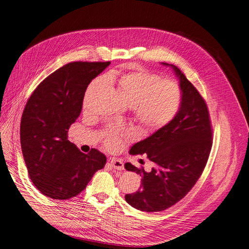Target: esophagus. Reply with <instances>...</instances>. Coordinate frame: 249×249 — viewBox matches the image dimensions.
Instances as JSON below:
<instances>
[{
    "label": "esophagus",
    "instance_id": "34e87169",
    "mask_svg": "<svg viewBox=\"0 0 249 249\" xmlns=\"http://www.w3.org/2000/svg\"><path fill=\"white\" fill-rule=\"evenodd\" d=\"M110 165L113 166L115 170H118V171H122L124 170V163L121 161V160H118V159H111L109 161Z\"/></svg>",
    "mask_w": 249,
    "mask_h": 249
}]
</instances>
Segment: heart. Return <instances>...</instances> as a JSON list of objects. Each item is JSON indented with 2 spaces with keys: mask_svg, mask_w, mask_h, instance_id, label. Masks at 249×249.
<instances>
[{
  "mask_svg": "<svg viewBox=\"0 0 249 249\" xmlns=\"http://www.w3.org/2000/svg\"><path fill=\"white\" fill-rule=\"evenodd\" d=\"M107 81L116 88L118 93L131 107L133 116L143 129L153 131L170 123L178 113L181 104L180 87L170 79H161L158 74L142 67H132L129 71L111 72ZM102 78H95L86 89L84 107H90L94 96L104 87ZM130 133L126 130L109 129L106 145L116 149L121 138Z\"/></svg>",
  "mask_w": 249,
  "mask_h": 249,
  "instance_id": "b5f03b06",
  "label": "heart"
}]
</instances>
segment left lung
<instances>
[{"label":"left lung","mask_w":249,"mask_h":249,"mask_svg":"<svg viewBox=\"0 0 249 249\" xmlns=\"http://www.w3.org/2000/svg\"><path fill=\"white\" fill-rule=\"evenodd\" d=\"M162 64L172 67L179 78V110L170 123L130 149L131 155L147 154L155 165L150 172L125 163L127 171L142 176L141 188L126 195L125 199L143 212L163 211L185 196L202 175L212 147V128L205 100L177 66Z\"/></svg>","instance_id":"1"}]
</instances>
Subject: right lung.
<instances>
[{
	"mask_svg": "<svg viewBox=\"0 0 249 249\" xmlns=\"http://www.w3.org/2000/svg\"><path fill=\"white\" fill-rule=\"evenodd\" d=\"M110 62H72L39 84L20 121V145L30 179L44 196L73 197L107 163L101 152L85 154L70 142L68 130L83 107L86 89Z\"/></svg>",
	"mask_w": 249,
	"mask_h": 249,
	"instance_id": "add662e5",
	"label": "right lung"
}]
</instances>
